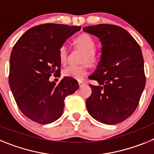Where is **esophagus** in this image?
I'll list each match as a JSON object with an SVG mask.
<instances>
[{"label": "esophagus", "mask_w": 154, "mask_h": 154, "mask_svg": "<svg viewBox=\"0 0 154 154\" xmlns=\"http://www.w3.org/2000/svg\"><path fill=\"white\" fill-rule=\"evenodd\" d=\"M79 87H82V86H83V85H86V83L83 81H79Z\"/></svg>", "instance_id": "1"}]
</instances>
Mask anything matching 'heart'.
Instances as JSON below:
<instances>
[{
  "label": "heart",
  "instance_id": "1",
  "mask_svg": "<svg viewBox=\"0 0 154 154\" xmlns=\"http://www.w3.org/2000/svg\"><path fill=\"white\" fill-rule=\"evenodd\" d=\"M74 44L77 48L84 51L82 62H89L91 64H95L98 61V54L95 48V41L92 37L88 34H81L74 39ZM59 59L62 63L66 61L68 55V50L65 45H62L58 50ZM89 64L82 65H69L63 71V75L65 76L72 77L75 79L81 80L88 72Z\"/></svg>",
  "mask_w": 154,
  "mask_h": 154
}]
</instances>
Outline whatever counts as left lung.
Wrapping results in <instances>:
<instances>
[{
	"label": "left lung",
	"instance_id": "8db88e82",
	"mask_svg": "<svg viewBox=\"0 0 154 154\" xmlns=\"http://www.w3.org/2000/svg\"><path fill=\"white\" fill-rule=\"evenodd\" d=\"M101 42V58L89 78L92 94L85 104L89 113L100 123L113 125L135 111L146 84L141 48L127 31L117 25L100 24L83 28Z\"/></svg>",
	"mask_w": 154,
	"mask_h": 154
}]
</instances>
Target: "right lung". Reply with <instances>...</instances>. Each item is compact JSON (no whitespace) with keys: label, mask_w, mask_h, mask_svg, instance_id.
Listing matches in <instances>:
<instances>
[{"label":"right lung","mask_w":154,"mask_h":154,"mask_svg":"<svg viewBox=\"0 0 154 154\" xmlns=\"http://www.w3.org/2000/svg\"><path fill=\"white\" fill-rule=\"evenodd\" d=\"M81 26L44 24L23 34L10 57L9 85L22 113L40 124L57 120L63 113L65 99L79 89L78 82L65 76L58 84L52 74L61 72L58 50Z\"/></svg>","instance_id":"right-lung-1"}]
</instances>
